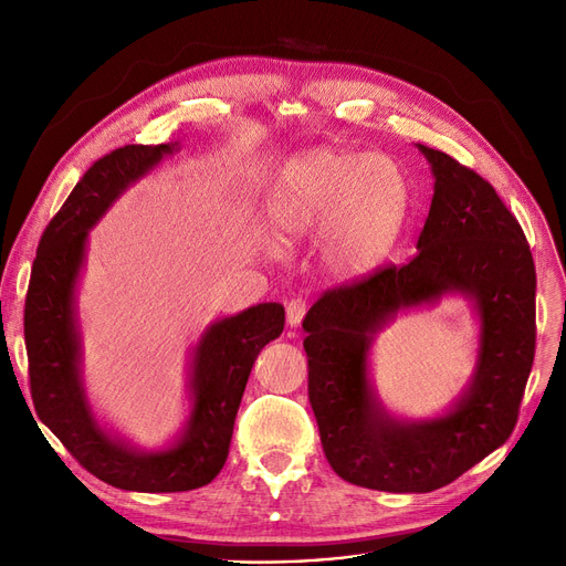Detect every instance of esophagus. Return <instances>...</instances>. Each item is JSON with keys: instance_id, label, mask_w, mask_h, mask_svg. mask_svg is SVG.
<instances>
[{"instance_id": "1", "label": "esophagus", "mask_w": 566, "mask_h": 566, "mask_svg": "<svg viewBox=\"0 0 566 566\" xmlns=\"http://www.w3.org/2000/svg\"><path fill=\"white\" fill-rule=\"evenodd\" d=\"M305 314H307V301L303 298V295H295V298H291L286 303V323L291 325V328L301 325Z\"/></svg>"}]
</instances>
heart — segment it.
Segmentation results:
<instances>
[{
  "mask_svg": "<svg viewBox=\"0 0 566 566\" xmlns=\"http://www.w3.org/2000/svg\"><path fill=\"white\" fill-rule=\"evenodd\" d=\"M406 201V178L392 158L310 148L280 167L268 192V224L280 245L321 231L325 263L353 280L390 256Z\"/></svg>",
  "mask_w": 566,
  "mask_h": 566,
  "instance_id": "obj_1",
  "label": "heart"
}]
</instances>
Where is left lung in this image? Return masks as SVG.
<instances>
[{
  "label": "left lung",
  "mask_w": 566,
  "mask_h": 566,
  "mask_svg": "<svg viewBox=\"0 0 566 566\" xmlns=\"http://www.w3.org/2000/svg\"><path fill=\"white\" fill-rule=\"evenodd\" d=\"M418 148L436 178L418 254L328 289L303 321L307 390L325 459L342 480L390 493L448 486L504 444L518 420L537 339V273L518 220L478 171L424 144ZM444 292L465 294L481 314L473 380L440 419L397 421L368 382V346L401 308Z\"/></svg>",
  "instance_id": "obj_1"
}]
</instances>
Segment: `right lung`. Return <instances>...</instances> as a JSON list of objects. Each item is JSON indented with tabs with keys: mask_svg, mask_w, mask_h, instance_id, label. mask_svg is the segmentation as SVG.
Wrapping results in <instances>:
<instances>
[{
	"mask_svg": "<svg viewBox=\"0 0 566 566\" xmlns=\"http://www.w3.org/2000/svg\"><path fill=\"white\" fill-rule=\"evenodd\" d=\"M174 148L128 144L84 171L41 235L24 301L29 388L39 420L98 480L142 493L192 491L218 478L256 355L284 331L280 303L254 305L206 328L192 353L190 418L167 450L139 452L96 422L82 385L75 318L86 231Z\"/></svg>",
	"mask_w": 566,
	"mask_h": 566,
	"instance_id": "1",
	"label": "right lung"
}]
</instances>
